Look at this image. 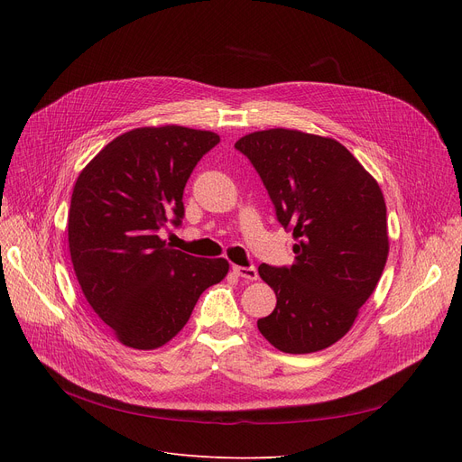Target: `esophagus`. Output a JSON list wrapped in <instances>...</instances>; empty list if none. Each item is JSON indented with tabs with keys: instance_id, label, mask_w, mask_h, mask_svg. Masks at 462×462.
I'll use <instances>...</instances> for the list:
<instances>
[{
	"instance_id": "esophagus-1",
	"label": "esophagus",
	"mask_w": 462,
	"mask_h": 462,
	"mask_svg": "<svg viewBox=\"0 0 462 462\" xmlns=\"http://www.w3.org/2000/svg\"><path fill=\"white\" fill-rule=\"evenodd\" d=\"M232 272L241 277V279H247V281H256L258 279V270L254 265H249V268H244V265H232Z\"/></svg>"
}]
</instances>
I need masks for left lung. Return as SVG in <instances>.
<instances>
[{"instance_id":"obj_1","label":"left lung","mask_w":462,"mask_h":462,"mask_svg":"<svg viewBox=\"0 0 462 462\" xmlns=\"http://www.w3.org/2000/svg\"><path fill=\"white\" fill-rule=\"evenodd\" d=\"M236 150L296 239L292 265L260 263L277 305L258 329L286 354L324 350L348 333L382 277L390 253L383 194L333 138L270 129L239 138Z\"/></svg>"}]
</instances>
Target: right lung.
I'll list each match as a JSON object with an SVG mask.
<instances>
[{"label": "right lung", "mask_w": 462, "mask_h": 462, "mask_svg": "<svg viewBox=\"0 0 462 462\" xmlns=\"http://www.w3.org/2000/svg\"><path fill=\"white\" fill-rule=\"evenodd\" d=\"M215 133L142 127L114 138L82 170L69 209V249L82 292L121 343L153 350L187 324L200 294L228 273L159 237L181 225L183 189L218 143Z\"/></svg>", "instance_id": "1"}]
</instances>
